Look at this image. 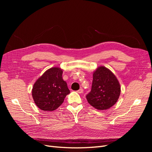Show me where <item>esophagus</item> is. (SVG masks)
Instances as JSON below:
<instances>
[{
    "instance_id": "obj_1",
    "label": "esophagus",
    "mask_w": 152,
    "mask_h": 152,
    "mask_svg": "<svg viewBox=\"0 0 152 152\" xmlns=\"http://www.w3.org/2000/svg\"><path fill=\"white\" fill-rule=\"evenodd\" d=\"M77 93H83V89H80L79 90H78L77 91Z\"/></svg>"
}]
</instances>
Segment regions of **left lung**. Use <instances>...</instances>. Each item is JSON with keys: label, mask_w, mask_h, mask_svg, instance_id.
I'll use <instances>...</instances> for the list:
<instances>
[{"label": "left lung", "mask_w": 152, "mask_h": 152, "mask_svg": "<svg viewBox=\"0 0 152 152\" xmlns=\"http://www.w3.org/2000/svg\"><path fill=\"white\" fill-rule=\"evenodd\" d=\"M121 94V86L109 69L98 67L93 73L91 91L86 96L88 103L99 110H107L117 103Z\"/></svg>", "instance_id": "8db88e82"}]
</instances>
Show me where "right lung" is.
<instances>
[{
	"instance_id": "1",
	"label": "right lung",
	"mask_w": 152,
	"mask_h": 152,
	"mask_svg": "<svg viewBox=\"0 0 152 152\" xmlns=\"http://www.w3.org/2000/svg\"><path fill=\"white\" fill-rule=\"evenodd\" d=\"M63 70L53 67L45 71L37 80L32 89V97L35 104L43 111H53L64 102L70 93L62 78Z\"/></svg>"
}]
</instances>
